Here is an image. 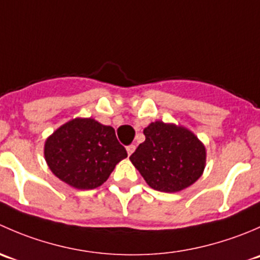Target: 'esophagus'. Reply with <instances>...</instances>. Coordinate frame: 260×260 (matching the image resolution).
<instances>
[{
    "mask_svg": "<svg viewBox=\"0 0 260 260\" xmlns=\"http://www.w3.org/2000/svg\"><path fill=\"white\" fill-rule=\"evenodd\" d=\"M135 149H136V146L135 145H129L127 147V153H128V156H131V154L133 153V152H135Z\"/></svg>",
    "mask_w": 260,
    "mask_h": 260,
    "instance_id": "obj_1",
    "label": "esophagus"
}]
</instances>
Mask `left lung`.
<instances>
[{
	"mask_svg": "<svg viewBox=\"0 0 260 260\" xmlns=\"http://www.w3.org/2000/svg\"><path fill=\"white\" fill-rule=\"evenodd\" d=\"M143 135L146 141L129 159L148 186L161 192H177L200 179L206 149L191 131L156 120L143 129Z\"/></svg>",
	"mask_w": 260,
	"mask_h": 260,
	"instance_id": "1",
	"label": "left lung"
}]
</instances>
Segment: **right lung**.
<instances>
[{
  "label": "right lung",
  "instance_id": "right-lung-1",
  "mask_svg": "<svg viewBox=\"0 0 260 260\" xmlns=\"http://www.w3.org/2000/svg\"><path fill=\"white\" fill-rule=\"evenodd\" d=\"M44 156L57 179L79 190H91L108 180L127 151L113 127L93 118H75L48 137Z\"/></svg>",
  "mask_w": 260,
  "mask_h": 260
}]
</instances>
